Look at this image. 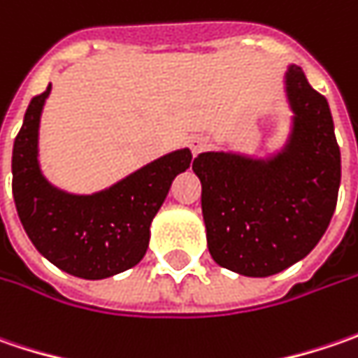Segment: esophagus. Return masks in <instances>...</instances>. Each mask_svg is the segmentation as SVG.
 <instances>
[{
	"mask_svg": "<svg viewBox=\"0 0 358 358\" xmlns=\"http://www.w3.org/2000/svg\"><path fill=\"white\" fill-rule=\"evenodd\" d=\"M188 146L192 150V154H198V152H202V150L208 146V138H204V136H192L190 140H188Z\"/></svg>",
	"mask_w": 358,
	"mask_h": 358,
	"instance_id": "1",
	"label": "esophagus"
}]
</instances>
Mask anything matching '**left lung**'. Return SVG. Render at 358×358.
<instances>
[{"instance_id": "left-lung-1", "label": "left lung", "mask_w": 358, "mask_h": 358, "mask_svg": "<svg viewBox=\"0 0 358 358\" xmlns=\"http://www.w3.org/2000/svg\"><path fill=\"white\" fill-rule=\"evenodd\" d=\"M285 94L292 116L280 148L266 156L202 152L192 164L210 257L242 276H271L303 260L336 208L341 150L329 101L294 64Z\"/></svg>"}]
</instances>
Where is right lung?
<instances>
[{"label":"right lung","instance_id":"add662e5","mask_svg":"<svg viewBox=\"0 0 358 358\" xmlns=\"http://www.w3.org/2000/svg\"><path fill=\"white\" fill-rule=\"evenodd\" d=\"M52 84L29 101L13 142L11 188L29 241L59 271L100 280L136 266L148 250L150 226L192 152L180 148L142 166L116 184L73 194L45 178L39 164V122Z\"/></svg>","mask_w":358,"mask_h":358}]
</instances>
